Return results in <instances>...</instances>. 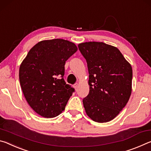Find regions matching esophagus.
Segmentation results:
<instances>
[{
  "label": "esophagus",
  "instance_id": "obj_1",
  "mask_svg": "<svg viewBox=\"0 0 151 151\" xmlns=\"http://www.w3.org/2000/svg\"><path fill=\"white\" fill-rule=\"evenodd\" d=\"M73 88H75L76 90H78V83H76V84H74L73 85Z\"/></svg>",
  "mask_w": 151,
  "mask_h": 151
}]
</instances>
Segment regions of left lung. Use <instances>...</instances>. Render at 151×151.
I'll list each match as a JSON object with an SVG mask.
<instances>
[{"label": "left lung", "mask_w": 151, "mask_h": 151, "mask_svg": "<svg viewBox=\"0 0 151 151\" xmlns=\"http://www.w3.org/2000/svg\"><path fill=\"white\" fill-rule=\"evenodd\" d=\"M88 64L90 92L83 100L87 115L95 122L113 120L132 92V69L117 47L103 42L78 45Z\"/></svg>", "instance_id": "obj_1"}]
</instances>
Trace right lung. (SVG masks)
Listing matches in <instances>:
<instances>
[{"label": "right lung", "instance_id": "obj_1", "mask_svg": "<svg viewBox=\"0 0 151 151\" xmlns=\"http://www.w3.org/2000/svg\"><path fill=\"white\" fill-rule=\"evenodd\" d=\"M78 51L75 43L61 39L39 41L19 68V81L24 98L39 115L50 118L65 109L74 89L63 80L65 61Z\"/></svg>", "mask_w": 151, "mask_h": 151}]
</instances>
